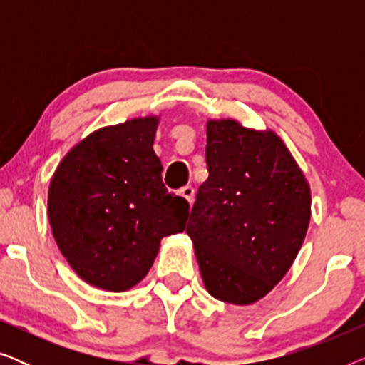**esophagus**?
Wrapping results in <instances>:
<instances>
[{
	"mask_svg": "<svg viewBox=\"0 0 365 365\" xmlns=\"http://www.w3.org/2000/svg\"><path fill=\"white\" fill-rule=\"evenodd\" d=\"M179 194H181V196L186 199V201L191 204L192 201H194V187L192 186H184V187H181V191H179Z\"/></svg>",
	"mask_w": 365,
	"mask_h": 365,
	"instance_id": "obj_1",
	"label": "esophagus"
}]
</instances>
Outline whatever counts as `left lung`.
I'll list each match as a JSON object with an SVG mask.
<instances>
[{
  "label": "left lung",
  "instance_id": "8db88e82",
  "mask_svg": "<svg viewBox=\"0 0 365 365\" xmlns=\"http://www.w3.org/2000/svg\"><path fill=\"white\" fill-rule=\"evenodd\" d=\"M206 163L186 232L207 292L246 306L292 266L311 219V189L276 133L234 119L207 121Z\"/></svg>",
  "mask_w": 365,
  "mask_h": 365
}]
</instances>
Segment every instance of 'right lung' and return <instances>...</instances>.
<instances>
[{"label": "right lung", "instance_id": "add662e5", "mask_svg": "<svg viewBox=\"0 0 365 365\" xmlns=\"http://www.w3.org/2000/svg\"><path fill=\"white\" fill-rule=\"evenodd\" d=\"M159 118L101 128L54 173L48 217L59 251L83 281L128 291L143 281L164 236L182 232L189 202L163 184L153 143Z\"/></svg>", "mask_w": 365, "mask_h": 365}]
</instances>
